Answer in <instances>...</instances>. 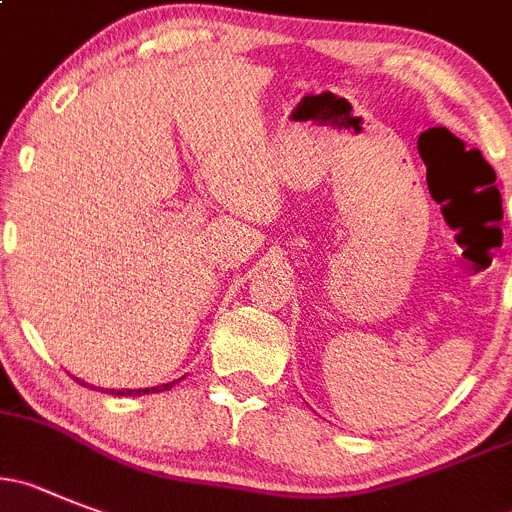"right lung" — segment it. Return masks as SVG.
<instances>
[{
	"label": "right lung",
	"mask_w": 512,
	"mask_h": 512,
	"mask_svg": "<svg viewBox=\"0 0 512 512\" xmlns=\"http://www.w3.org/2000/svg\"><path fill=\"white\" fill-rule=\"evenodd\" d=\"M80 381V379H78ZM80 384H83V381H80ZM85 386V384H83ZM95 389V386H93ZM166 389H171V384H161V386H151V389H113L111 394H116V396H141V394H156V391H166Z\"/></svg>",
	"instance_id": "1"
}]
</instances>
